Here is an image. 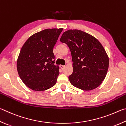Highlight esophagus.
Wrapping results in <instances>:
<instances>
[{
	"mask_svg": "<svg viewBox=\"0 0 126 126\" xmlns=\"http://www.w3.org/2000/svg\"><path fill=\"white\" fill-rule=\"evenodd\" d=\"M60 66L61 69L62 70L64 69V68L65 67V65H60Z\"/></svg>",
	"mask_w": 126,
	"mask_h": 126,
	"instance_id": "obj_1",
	"label": "esophagus"
}]
</instances>
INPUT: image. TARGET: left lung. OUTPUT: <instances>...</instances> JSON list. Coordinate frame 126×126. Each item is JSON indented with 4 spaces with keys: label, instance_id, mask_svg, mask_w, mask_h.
<instances>
[{
    "label": "left lung",
    "instance_id": "8db88e82",
    "mask_svg": "<svg viewBox=\"0 0 126 126\" xmlns=\"http://www.w3.org/2000/svg\"><path fill=\"white\" fill-rule=\"evenodd\" d=\"M69 46L73 61L70 83L81 90L89 91L99 86L104 80L109 59L97 39L79 30H69L60 38Z\"/></svg>",
    "mask_w": 126,
    "mask_h": 126
}]
</instances>
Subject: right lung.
<instances>
[{"mask_svg":"<svg viewBox=\"0 0 126 126\" xmlns=\"http://www.w3.org/2000/svg\"><path fill=\"white\" fill-rule=\"evenodd\" d=\"M63 29H47L31 36L21 47L17 70L22 81L32 90L45 91L56 84L59 66L53 52Z\"/></svg>","mask_w":126,"mask_h":126,"instance_id":"add662e5","label":"right lung"}]
</instances>
